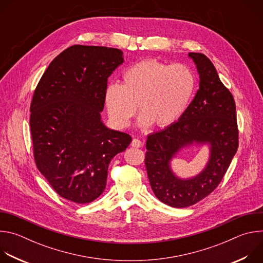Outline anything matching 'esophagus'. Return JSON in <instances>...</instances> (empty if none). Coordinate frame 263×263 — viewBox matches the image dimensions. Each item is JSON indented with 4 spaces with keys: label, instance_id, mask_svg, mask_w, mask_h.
<instances>
[{
    "label": "esophagus",
    "instance_id": "1",
    "mask_svg": "<svg viewBox=\"0 0 263 263\" xmlns=\"http://www.w3.org/2000/svg\"><path fill=\"white\" fill-rule=\"evenodd\" d=\"M131 144H132V146H134V147H140V146L142 145V142H141V140H139L138 138H134V139L132 140Z\"/></svg>",
    "mask_w": 263,
    "mask_h": 263
}]
</instances>
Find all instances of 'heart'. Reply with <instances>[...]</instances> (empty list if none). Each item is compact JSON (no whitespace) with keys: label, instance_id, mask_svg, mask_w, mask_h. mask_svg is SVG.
Returning a JSON list of instances; mask_svg holds the SVG:
<instances>
[{"label":"heart","instance_id":"heart-1","mask_svg":"<svg viewBox=\"0 0 263 263\" xmlns=\"http://www.w3.org/2000/svg\"><path fill=\"white\" fill-rule=\"evenodd\" d=\"M195 88V73L189 66L145 59L124 71L122 85L107 86L105 103L111 121L119 128L129 125L137 106L140 127L166 128L183 116Z\"/></svg>","mask_w":263,"mask_h":263}]
</instances>
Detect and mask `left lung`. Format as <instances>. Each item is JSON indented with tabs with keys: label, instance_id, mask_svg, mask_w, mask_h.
Returning <instances> with one entry per match:
<instances>
[{
	"label": "left lung",
	"instance_id": "obj_1",
	"mask_svg": "<svg viewBox=\"0 0 263 263\" xmlns=\"http://www.w3.org/2000/svg\"><path fill=\"white\" fill-rule=\"evenodd\" d=\"M200 74V87L178 122L146 139L144 164L155 196L175 208L192 206L209 196L226 174L238 148L235 101L204 54L190 53ZM209 143L210 161L191 179H179L171 172L170 159L180 148Z\"/></svg>",
	"mask_w": 263,
	"mask_h": 263
}]
</instances>
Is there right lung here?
I'll return each mask as SVG.
<instances>
[{
  "instance_id": "add662e5",
  "label": "right lung",
  "mask_w": 263,
  "mask_h": 263,
  "mask_svg": "<svg viewBox=\"0 0 263 263\" xmlns=\"http://www.w3.org/2000/svg\"><path fill=\"white\" fill-rule=\"evenodd\" d=\"M124 62L119 49L71 46L48 66L30 106L37 168L63 199L85 204L106 187L108 165L132 137L101 121L108 78Z\"/></svg>"
}]
</instances>
